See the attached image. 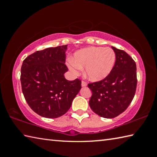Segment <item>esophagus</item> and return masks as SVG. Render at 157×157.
<instances>
[{
	"instance_id": "esophagus-1",
	"label": "esophagus",
	"mask_w": 157,
	"mask_h": 157,
	"mask_svg": "<svg viewBox=\"0 0 157 157\" xmlns=\"http://www.w3.org/2000/svg\"><path fill=\"white\" fill-rule=\"evenodd\" d=\"M81 85H82V87H85V86H87V84H86V82H84V81H82V84H81Z\"/></svg>"
}]
</instances>
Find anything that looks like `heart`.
<instances>
[{"label":"heart","mask_w":157,"mask_h":157,"mask_svg":"<svg viewBox=\"0 0 157 157\" xmlns=\"http://www.w3.org/2000/svg\"><path fill=\"white\" fill-rule=\"evenodd\" d=\"M116 63V54L110 48L88 47L74 53L68 63V68L75 75L84 67V75L92 82L105 79L112 71Z\"/></svg>","instance_id":"obj_1"}]
</instances>
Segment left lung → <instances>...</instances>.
<instances>
[{"label": "left lung", "mask_w": 157, "mask_h": 157, "mask_svg": "<svg viewBox=\"0 0 157 157\" xmlns=\"http://www.w3.org/2000/svg\"><path fill=\"white\" fill-rule=\"evenodd\" d=\"M116 54L112 71L105 79L89 84L92 96L89 106L98 116L113 118L126 110L136 92V65L124 50L111 46Z\"/></svg>", "instance_id": "1"}]
</instances>
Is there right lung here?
Returning <instances> with one entry per match:
<instances>
[{"instance_id":"obj_1","label":"right lung","mask_w":157,"mask_h":157,"mask_svg":"<svg viewBox=\"0 0 157 157\" xmlns=\"http://www.w3.org/2000/svg\"><path fill=\"white\" fill-rule=\"evenodd\" d=\"M67 45L48 48L29 55L21 66V82L26 102L45 118L62 116L81 89V81L67 80L64 73Z\"/></svg>"}]
</instances>
